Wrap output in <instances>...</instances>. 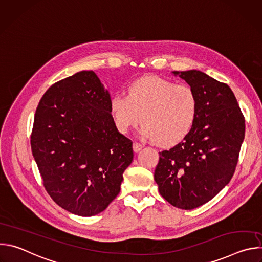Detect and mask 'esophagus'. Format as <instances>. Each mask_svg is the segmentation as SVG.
Wrapping results in <instances>:
<instances>
[{
    "mask_svg": "<svg viewBox=\"0 0 262 262\" xmlns=\"http://www.w3.org/2000/svg\"><path fill=\"white\" fill-rule=\"evenodd\" d=\"M142 147H143V145L141 143H139V142H134V144H133V148H134V151L135 152L140 151L141 149H142Z\"/></svg>",
    "mask_w": 262,
    "mask_h": 262,
    "instance_id": "obj_1",
    "label": "esophagus"
}]
</instances>
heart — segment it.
Wrapping results in <instances>:
<instances>
[{
	"mask_svg": "<svg viewBox=\"0 0 262 262\" xmlns=\"http://www.w3.org/2000/svg\"><path fill=\"white\" fill-rule=\"evenodd\" d=\"M198 98L192 87L159 77H143L130 83L127 95H115L110 113L117 129L125 134L140 120L142 133L161 146L180 142L194 126Z\"/></svg>",
	"mask_w": 262,
	"mask_h": 262,
	"instance_id": "heart-1",
	"label": "heart"
}]
</instances>
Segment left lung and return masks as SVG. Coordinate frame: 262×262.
Wrapping results in <instances>:
<instances>
[{
  "label": "left lung",
  "instance_id": "left-lung-1",
  "mask_svg": "<svg viewBox=\"0 0 262 262\" xmlns=\"http://www.w3.org/2000/svg\"><path fill=\"white\" fill-rule=\"evenodd\" d=\"M173 73L195 91L198 112L183 141L160 152L155 180L170 204L193 209L211 200L231 180L245 138V118L227 84L195 69Z\"/></svg>",
  "mask_w": 262,
  "mask_h": 262
}]
</instances>
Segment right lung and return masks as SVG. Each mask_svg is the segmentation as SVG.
<instances>
[{"instance_id":"obj_1","label":"right lung","mask_w":262,"mask_h":262,"mask_svg":"<svg viewBox=\"0 0 262 262\" xmlns=\"http://www.w3.org/2000/svg\"><path fill=\"white\" fill-rule=\"evenodd\" d=\"M110 101L95 72L84 70L52 85L36 110L33 157L48 194L74 214L103 211L134 159L133 142L115 126Z\"/></svg>"}]
</instances>
